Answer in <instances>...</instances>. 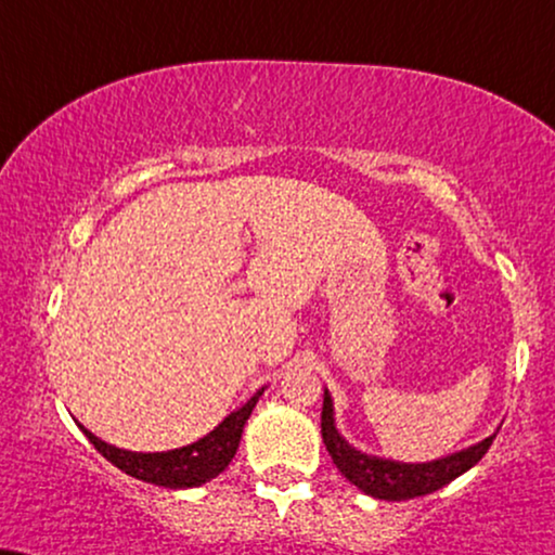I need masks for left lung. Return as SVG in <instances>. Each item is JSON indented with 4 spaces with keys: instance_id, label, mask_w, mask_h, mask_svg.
I'll return each mask as SVG.
<instances>
[{
    "instance_id": "1",
    "label": "left lung",
    "mask_w": 555,
    "mask_h": 555,
    "mask_svg": "<svg viewBox=\"0 0 555 555\" xmlns=\"http://www.w3.org/2000/svg\"><path fill=\"white\" fill-rule=\"evenodd\" d=\"M322 443H325L330 459L338 466V472L346 476L350 483L366 492L376 500H389V502H402V500H415V496L430 494L435 489L446 487L448 481H453L455 476L468 472L474 464H479L483 453L489 451V446L494 443L496 435L481 440L466 451L446 455L440 461H430V464H399V461L376 459V455H366L356 448H350L346 440L340 438V433L335 430L333 420V399L325 391L322 399Z\"/></svg>"
}]
</instances>
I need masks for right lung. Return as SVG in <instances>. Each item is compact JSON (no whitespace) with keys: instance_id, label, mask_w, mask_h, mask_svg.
Wrapping results in <instances>:
<instances>
[{"instance_id":"1","label":"right lung","mask_w":555,"mask_h":555,"mask_svg":"<svg viewBox=\"0 0 555 555\" xmlns=\"http://www.w3.org/2000/svg\"><path fill=\"white\" fill-rule=\"evenodd\" d=\"M263 395V389L256 397H250L241 410H235L233 415L222 420L212 433L205 435L202 440H196L192 446L177 448V451L166 453H132L115 448L104 440L91 435L87 427H81V433L87 435L89 443L100 451L109 464H115L120 472L135 476L140 481L156 483V487L166 489H189V487H202L209 479H215L217 474H222L228 468L230 461L241 443L243 425L248 423L250 412L258 402V397Z\"/></svg>"}]
</instances>
